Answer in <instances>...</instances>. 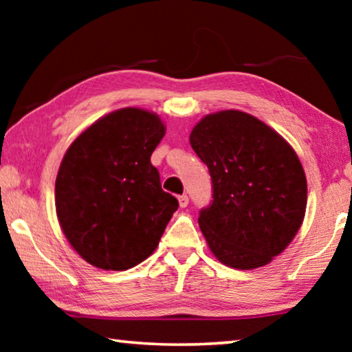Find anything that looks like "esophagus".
I'll return each instance as SVG.
<instances>
[{"mask_svg":"<svg viewBox=\"0 0 352 352\" xmlns=\"http://www.w3.org/2000/svg\"><path fill=\"white\" fill-rule=\"evenodd\" d=\"M178 204H180L182 208H186L189 205V197H188V195H180V197H178Z\"/></svg>","mask_w":352,"mask_h":352,"instance_id":"1","label":"esophagus"}]
</instances>
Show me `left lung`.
<instances>
[{"label": "left lung", "instance_id": "left-lung-1", "mask_svg": "<svg viewBox=\"0 0 352 352\" xmlns=\"http://www.w3.org/2000/svg\"><path fill=\"white\" fill-rule=\"evenodd\" d=\"M189 141L211 175L212 200L199 214L211 252L239 270L269 264L305 219L307 183L295 151L237 110L205 116Z\"/></svg>", "mask_w": 352, "mask_h": 352}]
</instances>
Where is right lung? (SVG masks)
Wrapping results in <instances>:
<instances>
[{
  "label": "right lung",
  "mask_w": 352,
  "mask_h": 352,
  "mask_svg": "<svg viewBox=\"0 0 352 352\" xmlns=\"http://www.w3.org/2000/svg\"><path fill=\"white\" fill-rule=\"evenodd\" d=\"M163 136L162 119L129 107L100 118L65 153L56 180L57 217L71 245L91 265H138L178 210L151 163Z\"/></svg>",
  "instance_id": "add662e5"
}]
</instances>
